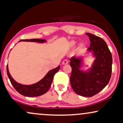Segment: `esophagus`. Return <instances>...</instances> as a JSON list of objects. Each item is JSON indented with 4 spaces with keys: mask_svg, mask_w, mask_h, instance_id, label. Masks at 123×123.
I'll list each match as a JSON object with an SVG mask.
<instances>
[{
    "mask_svg": "<svg viewBox=\"0 0 123 123\" xmlns=\"http://www.w3.org/2000/svg\"><path fill=\"white\" fill-rule=\"evenodd\" d=\"M68 63H69V62H68V61L67 60H65L62 62V65H67V64H68Z\"/></svg>",
    "mask_w": 123,
    "mask_h": 123,
    "instance_id": "34e87169",
    "label": "esophagus"
}]
</instances>
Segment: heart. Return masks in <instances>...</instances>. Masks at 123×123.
Instances as JSON below:
<instances>
[{
    "mask_svg": "<svg viewBox=\"0 0 123 123\" xmlns=\"http://www.w3.org/2000/svg\"><path fill=\"white\" fill-rule=\"evenodd\" d=\"M76 45H77V41H71L70 42V46L71 47H74V46H75ZM82 45H80V47H82Z\"/></svg>",
    "mask_w": 123,
    "mask_h": 123,
    "instance_id": "1",
    "label": "heart"
}]
</instances>
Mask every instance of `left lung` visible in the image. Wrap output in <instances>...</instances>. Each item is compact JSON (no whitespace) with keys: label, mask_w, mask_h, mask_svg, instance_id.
Listing matches in <instances>:
<instances>
[{"label":"left lung","mask_w":123,"mask_h":123,"mask_svg":"<svg viewBox=\"0 0 123 123\" xmlns=\"http://www.w3.org/2000/svg\"><path fill=\"white\" fill-rule=\"evenodd\" d=\"M86 34L90 40L88 53H91L95 60L89 69L84 70L81 69L85 60L84 57H71L70 81L76 94L91 97L108 85L111 77L112 57L105 40L91 33Z\"/></svg>","instance_id":"obj_1"}]
</instances>
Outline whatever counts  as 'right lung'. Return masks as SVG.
Returning <instances> with one entry per match:
<instances>
[{"label": "right lung", "instance_id": "obj_1", "mask_svg": "<svg viewBox=\"0 0 123 123\" xmlns=\"http://www.w3.org/2000/svg\"><path fill=\"white\" fill-rule=\"evenodd\" d=\"M20 41L35 42V43H44L46 42L45 40L37 39V38L31 40H21L18 42ZM60 68V66H58L57 68L49 71L47 74L45 75V77L40 81L29 85L20 84L14 80L9 72L8 65L7 66V73L12 85L18 93H20L22 95L28 96V97H35V96L42 95L47 92L51 86L54 75H55V73L58 72Z\"/></svg>", "mask_w": 123, "mask_h": 123}]
</instances>
